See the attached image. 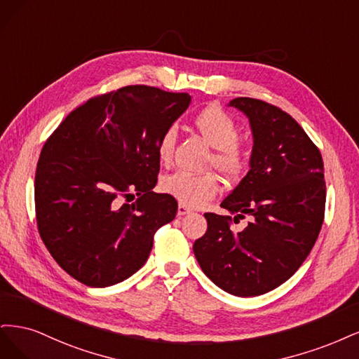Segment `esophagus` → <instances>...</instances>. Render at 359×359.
Segmentation results:
<instances>
[{
  "label": "esophagus",
  "instance_id": "obj_1",
  "mask_svg": "<svg viewBox=\"0 0 359 359\" xmlns=\"http://www.w3.org/2000/svg\"><path fill=\"white\" fill-rule=\"evenodd\" d=\"M191 212V209H188L187 205H183V204H179V207H177V215L179 216H183V215H188Z\"/></svg>",
  "mask_w": 359,
  "mask_h": 359
}]
</instances>
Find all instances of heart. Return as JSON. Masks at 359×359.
I'll return each instance as SVG.
<instances>
[{"label":"heart","instance_id":"1","mask_svg":"<svg viewBox=\"0 0 359 359\" xmlns=\"http://www.w3.org/2000/svg\"><path fill=\"white\" fill-rule=\"evenodd\" d=\"M194 125L209 144L215 147L210 164L228 180L240 179L249 167L250 156L238 142L240 128L229 114L217 106H209L195 114ZM176 143V130L168 128L158 142V158L167 164ZM163 191L187 207H200L213 200L219 192V180L213 172L191 175L176 171L161 182Z\"/></svg>","mask_w":359,"mask_h":359}]
</instances>
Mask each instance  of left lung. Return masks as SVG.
Listing matches in <instances>:
<instances>
[{
    "label": "left lung",
    "mask_w": 359,
    "mask_h": 359,
    "mask_svg": "<svg viewBox=\"0 0 359 359\" xmlns=\"http://www.w3.org/2000/svg\"><path fill=\"white\" fill-rule=\"evenodd\" d=\"M250 121V170L221 207L237 216L204 213L195 240L201 270L228 294L257 297L285 283L309 257L325 216L327 187L318 146L299 123L270 102L229 101ZM252 219L236 231L238 217Z\"/></svg>",
    "instance_id": "obj_1"
}]
</instances>
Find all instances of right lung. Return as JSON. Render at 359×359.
Listing matches in <instances>:
<instances>
[{
	"instance_id": "right-lung-1",
	"label": "right lung",
	"mask_w": 359,
	"mask_h": 359,
	"mask_svg": "<svg viewBox=\"0 0 359 359\" xmlns=\"http://www.w3.org/2000/svg\"><path fill=\"white\" fill-rule=\"evenodd\" d=\"M189 102L184 92L123 86L89 98L46 140L34 183L37 228L80 283L128 279L147 261L156 231L176 217L175 196L152 191L156 147Z\"/></svg>"
}]
</instances>
